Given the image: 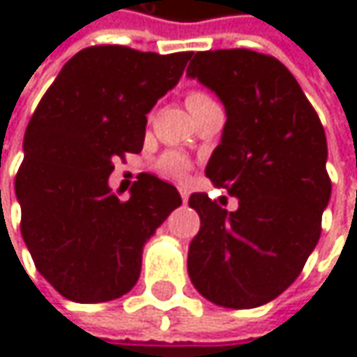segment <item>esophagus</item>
I'll list each match as a JSON object with an SVG mask.
<instances>
[{"mask_svg":"<svg viewBox=\"0 0 357 357\" xmlns=\"http://www.w3.org/2000/svg\"><path fill=\"white\" fill-rule=\"evenodd\" d=\"M179 194H181V200L188 202V190L185 188H179Z\"/></svg>","mask_w":357,"mask_h":357,"instance_id":"esophagus-1","label":"esophagus"}]
</instances>
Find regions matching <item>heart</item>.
<instances>
[{"label": "heart", "instance_id": "heart-1", "mask_svg": "<svg viewBox=\"0 0 357 357\" xmlns=\"http://www.w3.org/2000/svg\"><path fill=\"white\" fill-rule=\"evenodd\" d=\"M206 101H213V99H211V95H206V93H202V91H192V93L188 95V105H200V103H206ZM159 169H161V174L167 176V178L181 179L188 174L190 163H188V159H185L181 153H167V155L161 157Z\"/></svg>", "mask_w": 357, "mask_h": 357}]
</instances>
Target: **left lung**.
Listing matches in <instances>:
<instances>
[{"mask_svg":"<svg viewBox=\"0 0 357 357\" xmlns=\"http://www.w3.org/2000/svg\"><path fill=\"white\" fill-rule=\"evenodd\" d=\"M185 74L225 105L206 178L240 204L227 211L204 192L190 196L200 231L188 250V275L217 306L256 308L298 279L319 244L331 198L326 136L298 80L271 55L200 51Z\"/></svg>","mask_w":357,"mask_h":357,"instance_id":"8db88e82","label":"left lung"}]
</instances>
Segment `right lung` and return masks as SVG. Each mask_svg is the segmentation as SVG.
Masks as SVG:
<instances>
[{
    "instance_id": "add662e5",
    "label": "right lung",
    "mask_w": 357,
    "mask_h": 357,
    "mask_svg": "<svg viewBox=\"0 0 357 357\" xmlns=\"http://www.w3.org/2000/svg\"><path fill=\"white\" fill-rule=\"evenodd\" d=\"M190 57L86 47L35 109L16 176L20 231L38 273L63 298L97 304L128 294L144 244L181 204L176 185L151 174L119 200L109 176L117 157L142 151L146 113L178 84Z\"/></svg>"
}]
</instances>
